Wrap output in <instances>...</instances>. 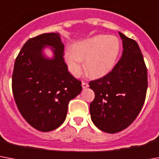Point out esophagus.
<instances>
[{"label": "esophagus", "mask_w": 159, "mask_h": 159, "mask_svg": "<svg viewBox=\"0 0 159 159\" xmlns=\"http://www.w3.org/2000/svg\"><path fill=\"white\" fill-rule=\"evenodd\" d=\"M88 87H89V84L85 83V82H82V88L83 89H86Z\"/></svg>", "instance_id": "obj_1"}]
</instances>
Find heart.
<instances>
[{
    "label": "heart",
    "mask_w": 159,
    "mask_h": 159,
    "mask_svg": "<svg viewBox=\"0 0 159 159\" xmlns=\"http://www.w3.org/2000/svg\"><path fill=\"white\" fill-rule=\"evenodd\" d=\"M120 50V41L116 37L99 34L74 44L64 52V61L75 77L83 72L82 61L90 75L101 77L113 69Z\"/></svg>",
    "instance_id": "heart-1"
}]
</instances>
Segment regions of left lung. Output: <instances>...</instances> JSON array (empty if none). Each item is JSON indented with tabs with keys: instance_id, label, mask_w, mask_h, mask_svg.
I'll return each mask as SVG.
<instances>
[{
	"instance_id": "left-lung-1",
	"label": "left lung",
	"mask_w": 159,
	"mask_h": 159,
	"mask_svg": "<svg viewBox=\"0 0 159 159\" xmlns=\"http://www.w3.org/2000/svg\"><path fill=\"white\" fill-rule=\"evenodd\" d=\"M123 52L107 75L89 82L95 93L90 103L91 119L99 130L117 133L127 128L139 115L148 88L147 69L136 42L121 33Z\"/></svg>"
}]
</instances>
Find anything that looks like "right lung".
<instances>
[{"mask_svg":"<svg viewBox=\"0 0 159 159\" xmlns=\"http://www.w3.org/2000/svg\"><path fill=\"white\" fill-rule=\"evenodd\" d=\"M53 56L48 57L45 49ZM59 33L29 39L15 60L12 90L19 111L29 125L48 132L66 120L68 104L80 93L81 82L68 71Z\"/></svg>","mask_w":159,"mask_h":159,"instance_id":"1","label":"right lung"}]
</instances>
